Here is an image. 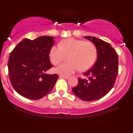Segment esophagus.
Segmentation results:
<instances>
[{"label":"esophagus","instance_id":"34e87169","mask_svg":"<svg viewBox=\"0 0 133 133\" xmlns=\"http://www.w3.org/2000/svg\"><path fill=\"white\" fill-rule=\"evenodd\" d=\"M59 77H63L65 79H68L69 78V76H59Z\"/></svg>","mask_w":133,"mask_h":133}]
</instances>
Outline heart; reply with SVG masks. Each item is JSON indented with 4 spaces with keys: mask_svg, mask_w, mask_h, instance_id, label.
I'll use <instances>...</instances> for the list:
<instances>
[{
    "mask_svg": "<svg viewBox=\"0 0 133 133\" xmlns=\"http://www.w3.org/2000/svg\"><path fill=\"white\" fill-rule=\"evenodd\" d=\"M69 63H64L55 69L56 72L68 76L79 69L86 71L95 62L97 56V47L90 41L70 38L63 39L59 46H53L49 51V56L54 65L59 64L65 55H69Z\"/></svg>",
    "mask_w": 133,
    "mask_h": 133,
    "instance_id": "obj_1",
    "label": "heart"
}]
</instances>
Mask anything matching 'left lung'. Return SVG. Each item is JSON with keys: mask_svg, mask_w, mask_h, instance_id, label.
Wrapping results in <instances>:
<instances>
[{"mask_svg": "<svg viewBox=\"0 0 133 133\" xmlns=\"http://www.w3.org/2000/svg\"><path fill=\"white\" fill-rule=\"evenodd\" d=\"M96 46L97 61L84 73L87 79H79L72 91L84 101H94L106 95L114 85L118 72V56L110 43L94 36H84Z\"/></svg>", "mask_w": 133, "mask_h": 133, "instance_id": "left-lung-1", "label": "left lung"}]
</instances>
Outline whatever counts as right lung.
I'll list each match as a JSON object with an SVG mask.
<instances>
[{
    "mask_svg": "<svg viewBox=\"0 0 133 133\" xmlns=\"http://www.w3.org/2000/svg\"><path fill=\"white\" fill-rule=\"evenodd\" d=\"M54 44L52 36L25 38L13 49L8 61L9 76L13 88L22 97L38 100L48 94L59 76L46 72L52 67L49 51Z\"/></svg>",
    "mask_w": 133,
    "mask_h": 133,
    "instance_id": "obj_1",
    "label": "right lung"
}]
</instances>
